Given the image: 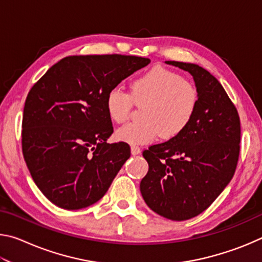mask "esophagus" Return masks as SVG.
Listing matches in <instances>:
<instances>
[{
    "instance_id": "obj_1",
    "label": "esophagus",
    "mask_w": 262,
    "mask_h": 262,
    "mask_svg": "<svg viewBox=\"0 0 262 262\" xmlns=\"http://www.w3.org/2000/svg\"><path fill=\"white\" fill-rule=\"evenodd\" d=\"M130 152H132V155H140L141 154V148L136 147V145H132Z\"/></svg>"
}]
</instances>
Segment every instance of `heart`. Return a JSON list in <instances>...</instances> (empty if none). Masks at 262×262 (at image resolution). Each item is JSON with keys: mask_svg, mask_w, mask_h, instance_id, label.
Instances as JSON below:
<instances>
[{"mask_svg": "<svg viewBox=\"0 0 262 262\" xmlns=\"http://www.w3.org/2000/svg\"><path fill=\"white\" fill-rule=\"evenodd\" d=\"M199 91L173 70L155 67L130 84V92L112 88L106 94L105 108L115 123L129 118L133 104H145L141 122H133L115 132V139L130 145L151 143L158 137L173 139L188 127L196 113Z\"/></svg>", "mask_w": 262, "mask_h": 262, "instance_id": "1", "label": "heart"}]
</instances>
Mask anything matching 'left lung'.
<instances>
[{
	"instance_id": "1",
	"label": "left lung",
	"mask_w": 262,
	"mask_h": 262,
	"mask_svg": "<svg viewBox=\"0 0 262 262\" xmlns=\"http://www.w3.org/2000/svg\"><path fill=\"white\" fill-rule=\"evenodd\" d=\"M165 63L192 75L200 100L181 134L144 150L149 171L140 190L156 214L185 221L205 211L232 179L241 149V120L224 88L208 70L186 62Z\"/></svg>"
}]
</instances>
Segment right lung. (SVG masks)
Returning <instances> with one entry per match:
<instances>
[{
	"label": "right lung",
	"instance_id": "right-lung-1",
	"mask_svg": "<svg viewBox=\"0 0 262 262\" xmlns=\"http://www.w3.org/2000/svg\"><path fill=\"white\" fill-rule=\"evenodd\" d=\"M149 63L133 55L67 56L30 90L21 148L35 185L55 206L77 210L99 201L130 157L125 142H106L113 127L105 97Z\"/></svg>",
	"mask_w": 262,
	"mask_h": 262
}]
</instances>
